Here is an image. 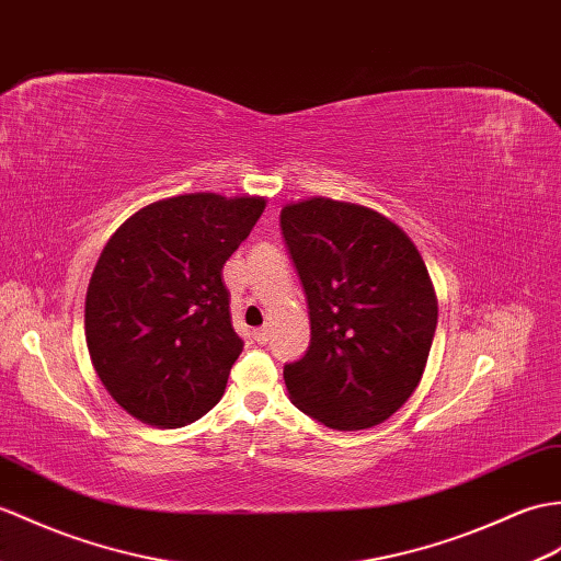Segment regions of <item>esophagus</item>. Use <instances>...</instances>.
Wrapping results in <instances>:
<instances>
[{
	"label": "esophagus",
	"instance_id": "1",
	"mask_svg": "<svg viewBox=\"0 0 561 561\" xmlns=\"http://www.w3.org/2000/svg\"><path fill=\"white\" fill-rule=\"evenodd\" d=\"M253 340H255L257 344H267V342H270V328L255 330V332H253Z\"/></svg>",
	"mask_w": 561,
	"mask_h": 561
}]
</instances>
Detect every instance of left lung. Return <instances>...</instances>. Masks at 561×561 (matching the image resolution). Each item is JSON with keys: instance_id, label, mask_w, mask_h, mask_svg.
Instances as JSON below:
<instances>
[{"instance_id": "1", "label": "left lung", "mask_w": 561, "mask_h": 561, "mask_svg": "<svg viewBox=\"0 0 561 561\" xmlns=\"http://www.w3.org/2000/svg\"><path fill=\"white\" fill-rule=\"evenodd\" d=\"M282 237L304 284L310 346L286 363L289 399L334 430H366L419 387L437 328V296L413 241L356 203L284 205Z\"/></svg>"}]
</instances>
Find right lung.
<instances>
[{
  "label": "right lung",
  "mask_w": 561,
  "mask_h": 561,
  "mask_svg": "<svg viewBox=\"0 0 561 561\" xmlns=\"http://www.w3.org/2000/svg\"><path fill=\"white\" fill-rule=\"evenodd\" d=\"M265 210L260 195L150 203L104 245L85 296V342L134 419L181 427L210 411L243 351L221 267Z\"/></svg>",
  "instance_id": "add662e5"
}]
</instances>
